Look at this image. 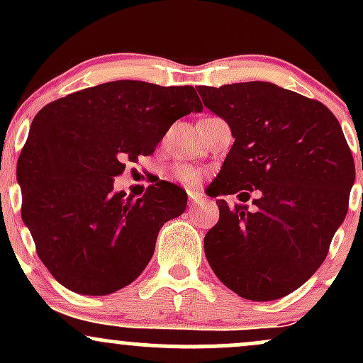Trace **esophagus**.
Returning <instances> with one entry per match:
<instances>
[{"label":"esophagus","mask_w":363,"mask_h":363,"mask_svg":"<svg viewBox=\"0 0 363 363\" xmlns=\"http://www.w3.org/2000/svg\"><path fill=\"white\" fill-rule=\"evenodd\" d=\"M189 203H191V206H198L199 203H201V198H199L198 194L191 193V194H189Z\"/></svg>","instance_id":"1"}]
</instances>
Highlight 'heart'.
Wrapping results in <instances>:
<instances>
[{
	"instance_id": "obj_1",
	"label": "heart",
	"mask_w": 363,
	"mask_h": 363,
	"mask_svg": "<svg viewBox=\"0 0 363 363\" xmlns=\"http://www.w3.org/2000/svg\"><path fill=\"white\" fill-rule=\"evenodd\" d=\"M172 176L187 187H196L201 182V170L198 167H193V165L189 164L176 165V167L172 169Z\"/></svg>"
}]
</instances>
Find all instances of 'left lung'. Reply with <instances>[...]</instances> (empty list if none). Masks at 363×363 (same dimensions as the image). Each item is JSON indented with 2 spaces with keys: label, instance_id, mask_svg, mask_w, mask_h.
Masks as SVG:
<instances>
[{
  "label": "left lung",
  "instance_id": "obj_1",
  "mask_svg": "<svg viewBox=\"0 0 363 363\" xmlns=\"http://www.w3.org/2000/svg\"><path fill=\"white\" fill-rule=\"evenodd\" d=\"M234 145L215 196L239 194L252 210L216 199L205 254L218 280L247 301H274L302 286L326 259L348 211L355 162L324 104L268 82L199 86Z\"/></svg>",
  "mask_w": 363,
  "mask_h": 363
}]
</instances>
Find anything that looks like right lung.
Returning a JSON list of instances; mask_svg holds the SVG:
<instances>
[{"label": "right lung", "mask_w": 363, "mask_h": 363, "mask_svg": "<svg viewBox=\"0 0 363 363\" xmlns=\"http://www.w3.org/2000/svg\"><path fill=\"white\" fill-rule=\"evenodd\" d=\"M203 104L193 86L119 80L43 107L16 164L22 220L37 256L68 290L107 295L147 268L158 230L187 194L157 181L138 199L114 193L124 162L152 155L169 128Z\"/></svg>", "instance_id": "obj_1"}]
</instances>
